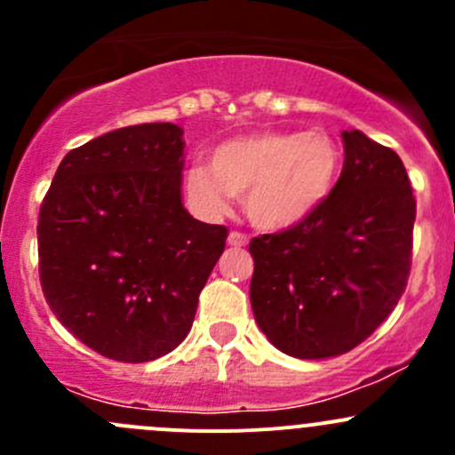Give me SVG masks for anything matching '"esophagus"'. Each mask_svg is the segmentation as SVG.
<instances>
[{
    "instance_id": "34e87169",
    "label": "esophagus",
    "mask_w": 455,
    "mask_h": 455,
    "mask_svg": "<svg viewBox=\"0 0 455 455\" xmlns=\"http://www.w3.org/2000/svg\"><path fill=\"white\" fill-rule=\"evenodd\" d=\"M228 244L235 246V249H242V246L249 244V235H246V233H240V231H231L228 233Z\"/></svg>"
}]
</instances>
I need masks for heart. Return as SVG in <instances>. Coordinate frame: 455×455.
Wrapping results in <instances>:
<instances>
[{"label": "heart", "instance_id": "1", "mask_svg": "<svg viewBox=\"0 0 455 455\" xmlns=\"http://www.w3.org/2000/svg\"><path fill=\"white\" fill-rule=\"evenodd\" d=\"M341 149L330 134L264 130L220 142L206 164H194L185 185L209 213L246 196V213L261 228H288L315 213L337 185Z\"/></svg>", "mask_w": 455, "mask_h": 455}]
</instances>
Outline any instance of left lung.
I'll use <instances>...</instances> for the list:
<instances>
[{
    "instance_id": "8db88e82",
    "label": "left lung",
    "mask_w": 455,
    "mask_h": 455,
    "mask_svg": "<svg viewBox=\"0 0 455 455\" xmlns=\"http://www.w3.org/2000/svg\"><path fill=\"white\" fill-rule=\"evenodd\" d=\"M341 176L304 222L264 233L251 306L261 332L297 359L350 352L387 319L405 292L416 198L405 164L363 132H343Z\"/></svg>"
}]
</instances>
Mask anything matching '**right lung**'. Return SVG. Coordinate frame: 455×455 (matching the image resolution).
Masks as SVG:
<instances>
[{
    "label": "right lung",
    "mask_w": 455,
    "mask_h": 455,
    "mask_svg": "<svg viewBox=\"0 0 455 455\" xmlns=\"http://www.w3.org/2000/svg\"><path fill=\"white\" fill-rule=\"evenodd\" d=\"M182 127L142 123L68 151L39 209L41 291L99 355L145 363L180 346L228 228L182 206Z\"/></svg>",
    "instance_id": "right-lung-1"
}]
</instances>
